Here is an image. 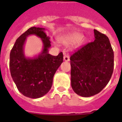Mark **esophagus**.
<instances>
[{"label":"esophagus","mask_w":122,"mask_h":122,"mask_svg":"<svg viewBox=\"0 0 122 122\" xmlns=\"http://www.w3.org/2000/svg\"><path fill=\"white\" fill-rule=\"evenodd\" d=\"M64 60L65 61H70V56H69L68 54H65L64 56Z\"/></svg>","instance_id":"esophagus-1"}]
</instances>
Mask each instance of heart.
<instances>
[{
	"label": "heart",
	"mask_w": 122,
	"mask_h": 122,
	"mask_svg": "<svg viewBox=\"0 0 122 122\" xmlns=\"http://www.w3.org/2000/svg\"><path fill=\"white\" fill-rule=\"evenodd\" d=\"M82 35L79 33H73L65 35L61 39V42L65 44H72L79 42L82 39Z\"/></svg>",
	"instance_id": "heart-1"
}]
</instances>
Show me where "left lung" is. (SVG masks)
I'll use <instances>...</instances> for the list:
<instances>
[{
  "label": "left lung",
  "instance_id": "1",
  "mask_svg": "<svg viewBox=\"0 0 122 122\" xmlns=\"http://www.w3.org/2000/svg\"><path fill=\"white\" fill-rule=\"evenodd\" d=\"M94 31V41L70 57L71 87L85 97L98 94L106 87L114 68V53L109 39L96 30Z\"/></svg>",
  "mask_w": 122,
  "mask_h": 122
}]
</instances>
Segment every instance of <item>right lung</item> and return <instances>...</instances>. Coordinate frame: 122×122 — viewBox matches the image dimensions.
<instances>
[{"instance_id": "right-lung-1", "label": "right lung", "mask_w": 122, "mask_h": 122, "mask_svg": "<svg viewBox=\"0 0 122 122\" xmlns=\"http://www.w3.org/2000/svg\"><path fill=\"white\" fill-rule=\"evenodd\" d=\"M31 35L41 38L44 45L43 49L35 57H26L24 46L26 38ZM45 28L31 27L16 40L11 49L10 75L18 91L25 96L37 99L46 95L51 88L56 71L63 63L62 52L57 56L49 54V49L51 46Z\"/></svg>"}]
</instances>
